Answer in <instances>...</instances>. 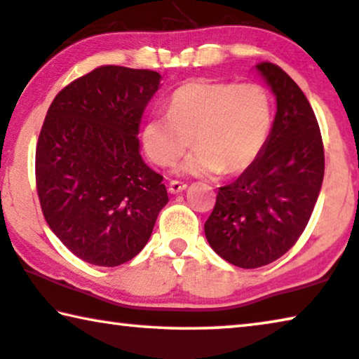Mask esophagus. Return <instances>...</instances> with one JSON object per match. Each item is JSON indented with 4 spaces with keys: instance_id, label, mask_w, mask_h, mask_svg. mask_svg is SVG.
<instances>
[{
    "instance_id": "obj_1",
    "label": "esophagus",
    "mask_w": 359,
    "mask_h": 359,
    "mask_svg": "<svg viewBox=\"0 0 359 359\" xmlns=\"http://www.w3.org/2000/svg\"><path fill=\"white\" fill-rule=\"evenodd\" d=\"M186 187H187V184L183 183V181L172 180V181H170V184H168V191L172 192V194H178V192H183Z\"/></svg>"
}]
</instances>
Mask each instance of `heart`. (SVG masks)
Here are the masks:
<instances>
[{
    "mask_svg": "<svg viewBox=\"0 0 359 359\" xmlns=\"http://www.w3.org/2000/svg\"><path fill=\"white\" fill-rule=\"evenodd\" d=\"M273 126V99L255 81H189L168 99V115H154L141 130L144 152L170 167L194 144L180 168L184 173H241L266 144Z\"/></svg>",
    "mask_w": 359,
    "mask_h": 359,
    "instance_id": "1",
    "label": "heart"
}]
</instances>
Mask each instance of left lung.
I'll use <instances>...</instances> for the list:
<instances>
[{"mask_svg":"<svg viewBox=\"0 0 359 359\" xmlns=\"http://www.w3.org/2000/svg\"><path fill=\"white\" fill-rule=\"evenodd\" d=\"M278 102L263 151L219 187L205 222L212 249L239 268H260L289 252L305 231L324 178L321 131L306 96L271 62L255 65Z\"/></svg>","mask_w":359,"mask_h":359,"instance_id":"left-lung-1","label":"left lung"}]
</instances>
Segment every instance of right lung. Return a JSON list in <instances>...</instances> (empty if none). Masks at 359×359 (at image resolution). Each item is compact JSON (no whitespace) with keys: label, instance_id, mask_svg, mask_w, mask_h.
I'll return each mask as SVG.
<instances>
[{"label":"right lung","instance_id":"add662e5","mask_svg":"<svg viewBox=\"0 0 359 359\" xmlns=\"http://www.w3.org/2000/svg\"><path fill=\"white\" fill-rule=\"evenodd\" d=\"M158 85V72L101 65L48 109L35 154L38 198L53 233L86 263L131 260L167 205L163 176L142 162L137 140Z\"/></svg>","mask_w":359,"mask_h":359}]
</instances>
